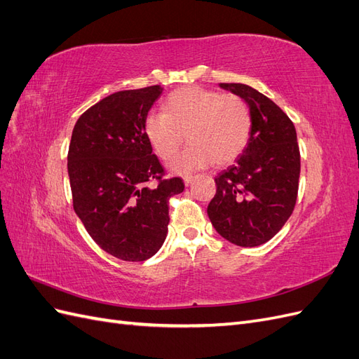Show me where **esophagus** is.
Here are the masks:
<instances>
[{"mask_svg": "<svg viewBox=\"0 0 359 359\" xmlns=\"http://www.w3.org/2000/svg\"><path fill=\"white\" fill-rule=\"evenodd\" d=\"M194 181V177L193 175H187V177H184V184H186V186H190V184Z\"/></svg>", "mask_w": 359, "mask_h": 359, "instance_id": "1", "label": "esophagus"}]
</instances>
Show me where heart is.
Here are the masks:
<instances>
[{
    "instance_id": "1",
    "label": "heart",
    "mask_w": 359,
    "mask_h": 359,
    "mask_svg": "<svg viewBox=\"0 0 359 359\" xmlns=\"http://www.w3.org/2000/svg\"><path fill=\"white\" fill-rule=\"evenodd\" d=\"M252 133L248 104L235 94H222L201 86L173 91L163 104V114L145 121V135L163 160L175 156L184 136L189 147L169 163L175 173H191L212 163L229 165L240 156Z\"/></svg>"
}]
</instances>
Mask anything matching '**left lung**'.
<instances>
[{"label": "left lung", "instance_id": "8db88e82", "mask_svg": "<svg viewBox=\"0 0 359 359\" xmlns=\"http://www.w3.org/2000/svg\"><path fill=\"white\" fill-rule=\"evenodd\" d=\"M252 114L243 154L215 177L208 217L224 240L240 247L269 241L295 208L301 170L295 126L266 95L244 83H220Z\"/></svg>", "mask_w": 359, "mask_h": 359}]
</instances>
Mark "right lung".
<instances>
[{
  "label": "right lung",
  "instance_id": "right-lung-1",
  "mask_svg": "<svg viewBox=\"0 0 359 359\" xmlns=\"http://www.w3.org/2000/svg\"><path fill=\"white\" fill-rule=\"evenodd\" d=\"M160 85L118 91L85 111L74 124L67 156L73 208L86 232L127 262L154 256L168 235L169 198L181 178L163 170L145 135Z\"/></svg>",
  "mask_w": 359,
  "mask_h": 359
}]
</instances>
